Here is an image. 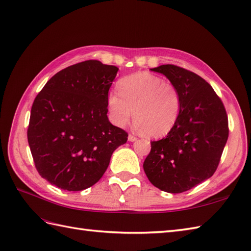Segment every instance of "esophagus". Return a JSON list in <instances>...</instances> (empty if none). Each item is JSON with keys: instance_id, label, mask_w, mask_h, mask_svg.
Segmentation results:
<instances>
[{"instance_id": "esophagus-1", "label": "esophagus", "mask_w": 251, "mask_h": 251, "mask_svg": "<svg viewBox=\"0 0 251 251\" xmlns=\"http://www.w3.org/2000/svg\"><path fill=\"white\" fill-rule=\"evenodd\" d=\"M136 140H137V137H136V136H133V135H129V136H128V141L133 142V141H136Z\"/></svg>"}]
</instances>
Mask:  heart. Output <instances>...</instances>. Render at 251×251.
<instances>
[{
  "label": "heart",
  "instance_id": "obj_1",
  "mask_svg": "<svg viewBox=\"0 0 251 251\" xmlns=\"http://www.w3.org/2000/svg\"><path fill=\"white\" fill-rule=\"evenodd\" d=\"M118 91L107 98L109 116L114 125L125 126L132 111L135 123L149 137H164L176 125L182 96L171 81L150 73H137L121 79Z\"/></svg>",
  "mask_w": 251,
  "mask_h": 251
}]
</instances>
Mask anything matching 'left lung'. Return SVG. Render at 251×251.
Here are the masks:
<instances>
[{
  "label": "left lung",
  "mask_w": 251,
  "mask_h": 251,
  "mask_svg": "<svg viewBox=\"0 0 251 251\" xmlns=\"http://www.w3.org/2000/svg\"><path fill=\"white\" fill-rule=\"evenodd\" d=\"M176 84L182 96L176 125L166 138L151 142L143 162L150 182L162 191H187L216 171L229 137L221 99L200 75L172 64L152 68Z\"/></svg>",
  "instance_id": "left-lung-1"
}]
</instances>
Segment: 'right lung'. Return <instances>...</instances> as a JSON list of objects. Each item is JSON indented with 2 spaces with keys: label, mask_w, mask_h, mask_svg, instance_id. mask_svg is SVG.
<instances>
[{
  "label": "right lung",
  "mask_w": 251,
  "mask_h": 251,
  "mask_svg": "<svg viewBox=\"0 0 251 251\" xmlns=\"http://www.w3.org/2000/svg\"><path fill=\"white\" fill-rule=\"evenodd\" d=\"M119 68L89 60L55 74L35 98L27 141L39 176L68 191L91 187L128 133L107 116Z\"/></svg>",
  "instance_id": "right-lung-1"
}]
</instances>
